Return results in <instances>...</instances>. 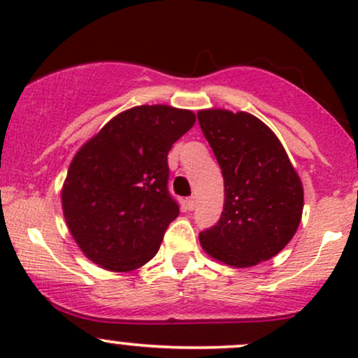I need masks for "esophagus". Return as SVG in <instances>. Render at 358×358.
<instances>
[{
    "mask_svg": "<svg viewBox=\"0 0 358 358\" xmlns=\"http://www.w3.org/2000/svg\"><path fill=\"white\" fill-rule=\"evenodd\" d=\"M185 203H187L188 210H194L195 206H197V200H195V197H188Z\"/></svg>",
    "mask_w": 358,
    "mask_h": 358,
    "instance_id": "34e87169",
    "label": "esophagus"
}]
</instances>
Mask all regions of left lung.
<instances>
[{"label":"left lung","mask_w":358,"mask_h":358,"mask_svg":"<svg viewBox=\"0 0 358 358\" xmlns=\"http://www.w3.org/2000/svg\"><path fill=\"white\" fill-rule=\"evenodd\" d=\"M197 117L224 176L221 219L200 233V245L238 268L270 260L299 227L301 178L277 136L251 113L210 108Z\"/></svg>","instance_id":"1"}]
</instances>
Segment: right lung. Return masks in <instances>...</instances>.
<instances>
[{
  "label": "right lung",
  "instance_id": "1",
  "mask_svg": "<svg viewBox=\"0 0 358 358\" xmlns=\"http://www.w3.org/2000/svg\"><path fill=\"white\" fill-rule=\"evenodd\" d=\"M194 124L190 110L141 105L113 117L76 152L62 187V212L93 263L131 272L158 253L180 214L168 192V152Z\"/></svg>",
  "mask_w": 358,
  "mask_h": 358
}]
</instances>
